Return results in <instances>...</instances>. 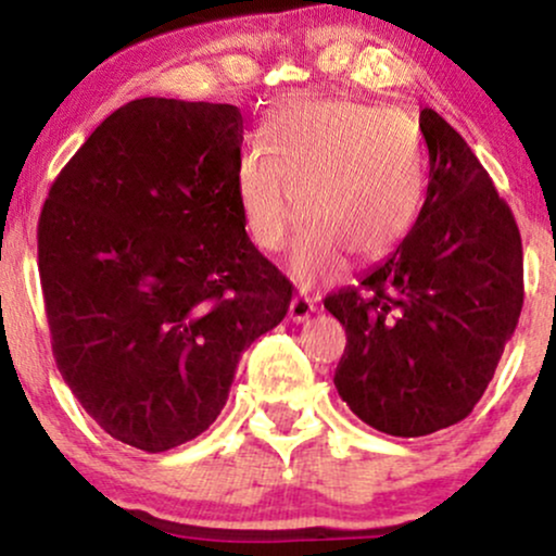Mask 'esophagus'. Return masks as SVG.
<instances>
[{"label":"esophagus","instance_id":"34e87169","mask_svg":"<svg viewBox=\"0 0 556 556\" xmlns=\"http://www.w3.org/2000/svg\"><path fill=\"white\" fill-rule=\"evenodd\" d=\"M314 311H316L314 300H311L308 295H303V292H300V295L292 298L290 311H287V316H290V321L300 324V321H305V318H308L311 314H314Z\"/></svg>","mask_w":556,"mask_h":556}]
</instances>
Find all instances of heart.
Instances as JSON below:
<instances>
[{
    "label": "heart",
    "instance_id": "1",
    "mask_svg": "<svg viewBox=\"0 0 556 556\" xmlns=\"http://www.w3.org/2000/svg\"><path fill=\"white\" fill-rule=\"evenodd\" d=\"M261 149L238 167V201L258 248L277 253L308 225L290 258L305 285L334 282L358 261H379L410 232L424 203V162L405 123L353 101H300L261 127Z\"/></svg>",
    "mask_w": 556,
    "mask_h": 556
}]
</instances>
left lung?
Here are the masks:
<instances>
[{
  "label": "left lung",
  "mask_w": 556,
  "mask_h": 556,
  "mask_svg": "<svg viewBox=\"0 0 556 556\" xmlns=\"http://www.w3.org/2000/svg\"><path fill=\"white\" fill-rule=\"evenodd\" d=\"M429 188L397 251L324 308L348 331L334 387L363 424L426 437L468 418L522 308L515 216L460 132L420 112Z\"/></svg>",
  "instance_id": "1"
}]
</instances>
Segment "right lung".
<instances>
[{"label": "right lung", "instance_id": "obj_1", "mask_svg": "<svg viewBox=\"0 0 556 556\" xmlns=\"http://www.w3.org/2000/svg\"><path fill=\"white\" fill-rule=\"evenodd\" d=\"M242 114L136 99L60 172L38 219L56 368L117 442L167 452L214 424L292 285L245 232Z\"/></svg>", "mask_w": 556, "mask_h": 556}]
</instances>
